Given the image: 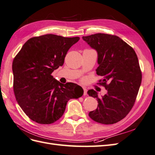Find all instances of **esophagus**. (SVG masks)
<instances>
[{
	"mask_svg": "<svg viewBox=\"0 0 155 155\" xmlns=\"http://www.w3.org/2000/svg\"><path fill=\"white\" fill-rule=\"evenodd\" d=\"M83 90H84V95H87V89L86 87H83Z\"/></svg>",
	"mask_w": 155,
	"mask_h": 155,
	"instance_id": "34e87169",
	"label": "esophagus"
}]
</instances>
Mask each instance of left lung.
Instances as JSON below:
<instances>
[{
  "label": "left lung",
  "mask_w": 155,
  "mask_h": 155,
  "mask_svg": "<svg viewBox=\"0 0 155 155\" xmlns=\"http://www.w3.org/2000/svg\"><path fill=\"white\" fill-rule=\"evenodd\" d=\"M82 39L97 52V74L103 77L99 84L107 90L101 97L94 90L87 91L98 102L89 116L102 124L117 123L133 107L140 89L142 75L138 57L132 47L114 35L98 33Z\"/></svg>",
  "instance_id": "1"
}]
</instances>
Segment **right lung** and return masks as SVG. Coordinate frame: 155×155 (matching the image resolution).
Listing matches in <instances>:
<instances>
[{
	"mask_svg": "<svg viewBox=\"0 0 155 155\" xmlns=\"http://www.w3.org/2000/svg\"><path fill=\"white\" fill-rule=\"evenodd\" d=\"M80 38L46 34L29 39L13 61L14 91L20 107L30 119L51 124L62 116L71 99L84 90L72 82L61 84L51 75L62 66L68 51Z\"/></svg>",
	"mask_w": 155,
	"mask_h": 155,
	"instance_id": "right-lung-1",
	"label": "right lung"
}]
</instances>
